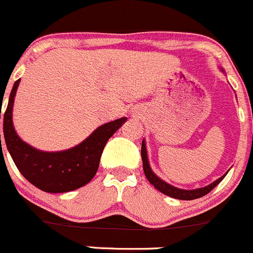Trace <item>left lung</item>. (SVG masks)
<instances>
[{
  "mask_svg": "<svg viewBox=\"0 0 253 253\" xmlns=\"http://www.w3.org/2000/svg\"><path fill=\"white\" fill-rule=\"evenodd\" d=\"M221 72L224 73L223 68H221ZM141 153H142L143 170H144V175H145V177L148 178V181H149V182L152 183V185L154 186L158 191H160V192L164 193V195L169 196V197L176 198V200L191 201V200H196V198L203 197V196H206L207 193L211 192V191L213 190V188L215 187L219 182H221V181H223V178L225 177L226 174L229 172V170H230L229 169L228 171H226L223 176H220L218 180L213 181V182L205 186V187L195 188V190H183V188L175 187V186L165 182V181L162 180L159 176H157L154 174V171H153L152 168H150V165H149V160H148V153H147V147H145L144 139H143V142H142V152Z\"/></svg>",
  "mask_w": 253,
  "mask_h": 253,
  "instance_id": "left-lung-1",
  "label": "left lung"
}]
</instances>
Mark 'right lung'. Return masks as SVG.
<instances>
[{
  "instance_id": "obj_1",
  "label": "right lung",
  "mask_w": 253,
  "mask_h": 253,
  "mask_svg": "<svg viewBox=\"0 0 253 253\" xmlns=\"http://www.w3.org/2000/svg\"><path fill=\"white\" fill-rule=\"evenodd\" d=\"M19 82L20 79L14 82L4 111L3 134L7 149L20 174L35 187L50 193L70 192L90 182L98 171L106 142L127 121L126 117L101 125L76 147L60 152H44L23 141L14 129L12 114Z\"/></svg>"
}]
</instances>
